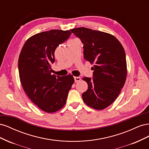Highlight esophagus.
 Returning a JSON list of instances; mask_svg holds the SVG:
<instances>
[{
  "label": "esophagus",
  "instance_id": "obj_1",
  "mask_svg": "<svg viewBox=\"0 0 149 149\" xmlns=\"http://www.w3.org/2000/svg\"><path fill=\"white\" fill-rule=\"evenodd\" d=\"M74 81H75L76 83H77V82L81 80V78L79 77V76H74Z\"/></svg>",
  "mask_w": 149,
  "mask_h": 149
}]
</instances>
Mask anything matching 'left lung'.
Masks as SVG:
<instances>
[{
	"label": "left lung",
	"instance_id": "obj_1",
	"mask_svg": "<svg viewBox=\"0 0 149 149\" xmlns=\"http://www.w3.org/2000/svg\"><path fill=\"white\" fill-rule=\"evenodd\" d=\"M83 43L84 58L94 64L93 78L84 77L88 84L82 97L97 110L110 106L120 93L127 76L124 49L114 36L85 27L71 29Z\"/></svg>",
	"mask_w": 149,
	"mask_h": 149
}]
</instances>
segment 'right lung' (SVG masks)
<instances>
[{"label":"right lung","instance_id":"right-lung-1","mask_svg":"<svg viewBox=\"0 0 149 149\" xmlns=\"http://www.w3.org/2000/svg\"><path fill=\"white\" fill-rule=\"evenodd\" d=\"M70 30H51L29 38L19 58V72L24 91L42 111L52 113L61 109L74 82L73 76L52 74L55 51L70 37Z\"/></svg>","mask_w":149,"mask_h":149}]
</instances>
